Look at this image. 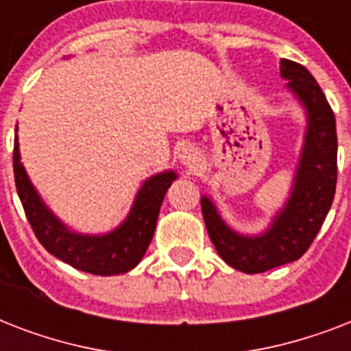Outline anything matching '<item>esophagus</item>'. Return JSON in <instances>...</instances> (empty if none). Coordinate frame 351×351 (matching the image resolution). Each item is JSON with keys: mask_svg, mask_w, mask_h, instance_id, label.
<instances>
[{"mask_svg": "<svg viewBox=\"0 0 351 351\" xmlns=\"http://www.w3.org/2000/svg\"><path fill=\"white\" fill-rule=\"evenodd\" d=\"M180 162L182 165L189 171H195L202 162V154L198 151L197 147H193V145H186V147H182L180 151Z\"/></svg>", "mask_w": 351, "mask_h": 351, "instance_id": "34e87169", "label": "esophagus"}]
</instances>
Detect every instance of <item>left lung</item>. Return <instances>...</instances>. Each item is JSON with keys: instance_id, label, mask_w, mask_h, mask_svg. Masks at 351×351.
<instances>
[{"instance_id": "1", "label": "left lung", "mask_w": 351, "mask_h": 351, "mask_svg": "<svg viewBox=\"0 0 351 351\" xmlns=\"http://www.w3.org/2000/svg\"><path fill=\"white\" fill-rule=\"evenodd\" d=\"M280 76L300 106L308 127L288 202L262 234L233 231L211 198L202 197L206 230L224 262L244 273H264L304 255L332 208L337 184L335 114L310 71L291 60H280Z\"/></svg>"}]
</instances>
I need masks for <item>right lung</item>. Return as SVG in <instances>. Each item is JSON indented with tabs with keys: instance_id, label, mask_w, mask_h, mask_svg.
Returning a JSON list of instances; mask_svg holds the SVG:
<instances>
[{
	"instance_id": "1",
	"label": "right lung",
	"mask_w": 351,
	"mask_h": 351,
	"mask_svg": "<svg viewBox=\"0 0 351 351\" xmlns=\"http://www.w3.org/2000/svg\"><path fill=\"white\" fill-rule=\"evenodd\" d=\"M12 162L19 200L40 244L69 266L101 277L129 271L142 261L154 234L162 200L176 180L175 171L153 175L142 184L127 219L117 230L106 234H84L69 230L41 200L21 164L18 136L14 140Z\"/></svg>"
}]
</instances>
